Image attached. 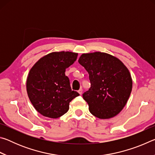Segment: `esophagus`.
Masks as SVG:
<instances>
[{
	"label": "esophagus",
	"mask_w": 155,
	"mask_h": 155,
	"mask_svg": "<svg viewBox=\"0 0 155 155\" xmlns=\"http://www.w3.org/2000/svg\"><path fill=\"white\" fill-rule=\"evenodd\" d=\"M78 94H80V95H81V94H82V93H83V90H82V89H80V90L78 91Z\"/></svg>",
	"instance_id": "34e87169"
}]
</instances>
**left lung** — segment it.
Returning a JSON list of instances; mask_svg holds the SVG:
<instances>
[{
  "label": "left lung",
  "instance_id": "left-lung-1",
  "mask_svg": "<svg viewBox=\"0 0 155 155\" xmlns=\"http://www.w3.org/2000/svg\"><path fill=\"white\" fill-rule=\"evenodd\" d=\"M78 63L89 74L91 87L83 97L91 114L100 119L117 115L132 91L133 81L128 68L117 57L101 52L82 54Z\"/></svg>",
  "mask_w": 155,
  "mask_h": 155
}]
</instances>
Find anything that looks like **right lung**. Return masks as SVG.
<instances>
[{"mask_svg": "<svg viewBox=\"0 0 155 155\" xmlns=\"http://www.w3.org/2000/svg\"><path fill=\"white\" fill-rule=\"evenodd\" d=\"M78 53L53 52L41 57L31 68L27 79L31 103L44 116L57 118L67 113L70 103L79 94L72 91L65 69L77 60Z\"/></svg>", "mask_w": 155, "mask_h": 155, "instance_id": "add662e5", "label": "right lung"}]
</instances>
